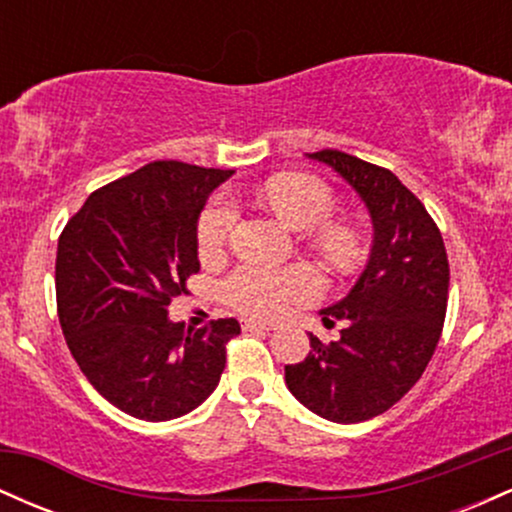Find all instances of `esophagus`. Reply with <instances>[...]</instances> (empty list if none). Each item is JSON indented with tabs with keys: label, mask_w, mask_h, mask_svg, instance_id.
I'll use <instances>...</instances> for the list:
<instances>
[{
	"label": "esophagus",
	"mask_w": 512,
	"mask_h": 512,
	"mask_svg": "<svg viewBox=\"0 0 512 512\" xmlns=\"http://www.w3.org/2000/svg\"><path fill=\"white\" fill-rule=\"evenodd\" d=\"M243 330H250V332H255V330H274V325H272V322H262V320H245L243 322Z\"/></svg>",
	"instance_id": "obj_1"
}]
</instances>
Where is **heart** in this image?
Instances as JSON below:
<instances>
[{
    "instance_id": "heart-1",
    "label": "heart",
    "mask_w": 512,
    "mask_h": 512,
    "mask_svg": "<svg viewBox=\"0 0 512 512\" xmlns=\"http://www.w3.org/2000/svg\"><path fill=\"white\" fill-rule=\"evenodd\" d=\"M260 195L293 228H305L308 245L337 272H351L363 257L361 233L351 223L332 219L337 199L327 182L308 173H281L262 185ZM238 223L231 195H216L197 221V248L202 260H216L226 250ZM317 279L303 264L272 269L245 264L223 279L221 296L238 313L279 317L291 305L317 296Z\"/></svg>"
}]
</instances>
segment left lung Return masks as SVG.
Segmentation results:
<instances>
[{"mask_svg": "<svg viewBox=\"0 0 512 512\" xmlns=\"http://www.w3.org/2000/svg\"><path fill=\"white\" fill-rule=\"evenodd\" d=\"M361 195L375 228L366 272L344 301L322 310L337 342L310 334L305 361L286 366L291 395L334 424L383 414L419 383L448 310L450 264L443 236L421 199L392 170L337 149L308 154Z\"/></svg>", "mask_w": 512, "mask_h": 512, "instance_id": "left-lung-1", "label": "left lung"}]
</instances>
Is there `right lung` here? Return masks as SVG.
<instances>
[{
    "mask_svg": "<svg viewBox=\"0 0 512 512\" xmlns=\"http://www.w3.org/2000/svg\"><path fill=\"white\" fill-rule=\"evenodd\" d=\"M231 175L154 161L91 192L57 243V315L69 351L88 383L134 419L197 409L240 334L236 317L202 330L168 320V305L199 272V211Z\"/></svg>",
    "mask_w": 512,
    "mask_h": 512,
    "instance_id": "right-lung-1",
    "label": "right lung"
}]
</instances>
